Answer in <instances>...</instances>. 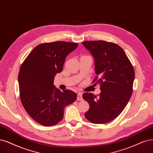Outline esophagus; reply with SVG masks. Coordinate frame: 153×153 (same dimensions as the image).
<instances>
[{
    "instance_id": "1",
    "label": "esophagus",
    "mask_w": 153,
    "mask_h": 153,
    "mask_svg": "<svg viewBox=\"0 0 153 153\" xmlns=\"http://www.w3.org/2000/svg\"><path fill=\"white\" fill-rule=\"evenodd\" d=\"M83 98L81 93H78L77 95V101H82Z\"/></svg>"
}]
</instances>
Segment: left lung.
<instances>
[{
    "instance_id": "left-lung-1",
    "label": "left lung",
    "mask_w": 153,
    "mask_h": 153,
    "mask_svg": "<svg viewBox=\"0 0 153 153\" xmlns=\"http://www.w3.org/2000/svg\"><path fill=\"white\" fill-rule=\"evenodd\" d=\"M94 58L96 76L92 83H100L98 96L84 93L82 96L90 108L85 118L92 123L113 120L127 106L133 91L135 72L125 52L118 45L103 40L82 42Z\"/></svg>"
}]
</instances>
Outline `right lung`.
Here are the masks:
<instances>
[{"label": "right lung", "instance_id": "1", "mask_svg": "<svg viewBox=\"0 0 153 153\" xmlns=\"http://www.w3.org/2000/svg\"><path fill=\"white\" fill-rule=\"evenodd\" d=\"M77 43L57 41L36 46L21 66L18 83L21 101L30 117L49 127L59 123L66 106L77 98L70 90L61 92L54 85L57 73L62 70L66 57Z\"/></svg>", "mask_w": 153, "mask_h": 153}]
</instances>
